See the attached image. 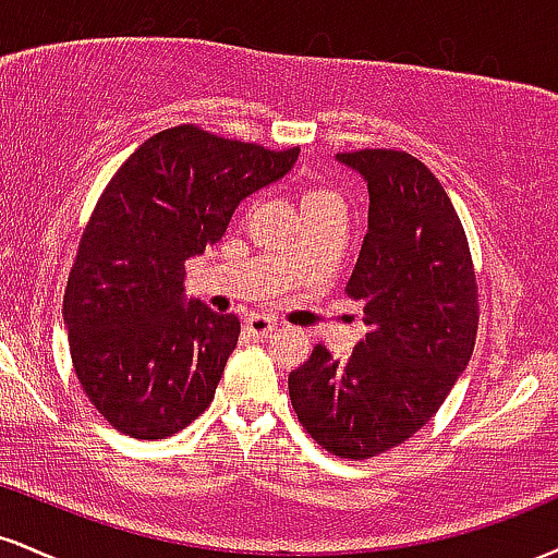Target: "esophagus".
Here are the masks:
<instances>
[{
  "label": "esophagus",
  "instance_id": "obj_1",
  "mask_svg": "<svg viewBox=\"0 0 558 558\" xmlns=\"http://www.w3.org/2000/svg\"><path fill=\"white\" fill-rule=\"evenodd\" d=\"M275 328H278V319H272V317L252 315L246 319V330L252 332L254 338H267Z\"/></svg>",
  "mask_w": 558,
  "mask_h": 558
}]
</instances>
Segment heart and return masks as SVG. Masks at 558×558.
Wrapping results in <instances>:
<instances>
[{"mask_svg": "<svg viewBox=\"0 0 558 558\" xmlns=\"http://www.w3.org/2000/svg\"><path fill=\"white\" fill-rule=\"evenodd\" d=\"M325 204H341V198H338L336 191L325 189L323 183H306L304 189H301V213H312V209H319L325 207Z\"/></svg>", "mask_w": 558, "mask_h": 558, "instance_id": "heart-1", "label": "heart"}]
</instances>
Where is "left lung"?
Returning <instances> with one entry per match:
<instances>
[{"instance_id":"left-lung-1","label":"left lung","mask_w":558,"mask_h":558,"mask_svg":"<svg viewBox=\"0 0 558 558\" xmlns=\"http://www.w3.org/2000/svg\"><path fill=\"white\" fill-rule=\"evenodd\" d=\"M367 181L369 215L345 293L367 336L345 362L323 343L288 375L293 412L325 451L369 459L412 438L464 373L477 338V278L462 220L417 157L343 151Z\"/></svg>"}]
</instances>
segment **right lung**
Masks as SVG:
<instances>
[{
    "label": "right lung",
    "mask_w": 558,
    "mask_h": 558,
    "mask_svg": "<svg viewBox=\"0 0 558 558\" xmlns=\"http://www.w3.org/2000/svg\"><path fill=\"white\" fill-rule=\"evenodd\" d=\"M296 159L299 146L270 151L175 125L146 138L107 183L62 315L83 393L114 430L168 438L213 403L241 323L198 299L185 304L183 262L220 241L243 198Z\"/></svg>",
    "instance_id": "1"
}]
</instances>
